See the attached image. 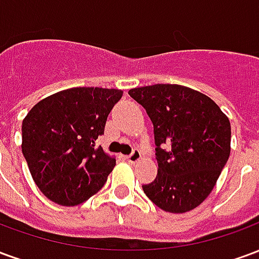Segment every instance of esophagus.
Returning a JSON list of instances; mask_svg holds the SVG:
<instances>
[{
	"label": "esophagus",
	"instance_id": "1",
	"mask_svg": "<svg viewBox=\"0 0 259 259\" xmlns=\"http://www.w3.org/2000/svg\"><path fill=\"white\" fill-rule=\"evenodd\" d=\"M140 158H141V152L139 151L137 148H135V150H133V152H132L130 155H127V157H126V159H127L130 163H136L140 161Z\"/></svg>",
	"mask_w": 259,
	"mask_h": 259
}]
</instances>
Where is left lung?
Returning <instances> with one entry per match:
<instances>
[{"instance_id": "left-lung-1", "label": "left lung", "mask_w": 259, "mask_h": 259, "mask_svg": "<svg viewBox=\"0 0 259 259\" xmlns=\"http://www.w3.org/2000/svg\"><path fill=\"white\" fill-rule=\"evenodd\" d=\"M154 124L158 175L143 190L161 209L183 213L209 195L230 155V122L205 94L179 84L129 90Z\"/></svg>"}]
</instances>
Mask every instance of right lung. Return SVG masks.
<instances>
[{
	"label": "right lung",
	"instance_id": "1",
	"mask_svg": "<svg viewBox=\"0 0 259 259\" xmlns=\"http://www.w3.org/2000/svg\"><path fill=\"white\" fill-rule=\"evenodd\" d=\"M122 94L116 89L73 87L37 102L26 115L22 152L48 200L79 205L105 185L116 159L96 148V140Z\"/></svg>",
	"mask_w": 259,
	"mask_h": 259
}]
</instances>
